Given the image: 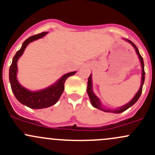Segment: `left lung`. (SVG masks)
<instances>
[{
    "mask_svg": "<svg viewBox=\"0 0 155 155\" xmlns=\"http://www.w3.org/2000/svg\"><path fill=\"white\" fill-rule=\"evenodd\" d=\"M127 40V42H129L130 43H131V44L133 45V46H134V48H135L136 51H137V54H138L139 58H140V62H141L142 70H143V73H142L141 86H140V90H139V91L137 92V94L135 95V97H134L133 98L132 101H130V102L128 103L127 104L124 105V107H121L118 108V109H114V110H111V109H109V110H107V109H105L104 107H103V106L101 105V102H100L99 99H98V98L96 96H95V94H94V92L92 91L91 75H90V76L88 77V81H87V94H88L89 98H90V101H91V102L92 106H93L94 107L97 108V109H101V110L104 111V112H115V113H121V112H124V111L127 110L128 108H130L131 107V106L134 105V104H135V103L137 102V101H138L139 98H140V95H141V94H142V91H143V83H144V81H145V70H144V62H143V57L140 55V52H139V50H138V48H137V46H136V45L134 44V43H133L132 41H130V40Z\"/></svg>",
    "mask_w": 155,
    "mask_h": 155,
    "instance_id": "1",
    "label": "left lung"
}]
</instances>
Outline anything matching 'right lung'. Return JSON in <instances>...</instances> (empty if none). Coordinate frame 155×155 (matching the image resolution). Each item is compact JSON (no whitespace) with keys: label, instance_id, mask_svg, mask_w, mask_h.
I'll return each mask as SVG.
<instances>
[{"label":"right lung","instance_id":"right-lung-1","mask_svg":"<svg viewBox=\"0 0 155 155\" xmlns=\"http://www.w3.org/2000/svg\"><path fill=\"white\" fill-rule=\"evenodd\" d=\"M46 34L47 32H43L31 36L22 43L21 48L17 51L12 58V62L10 65V72H9L11 88L15 97L21 104L31 109H43V108H47L55 104L63 93L66 79L69 76H73L76 73V71L67 73L64 75L54 85L43 90L39 91H30L18 83L16 79L17 61L18 58L21 57L26 46L31 42L42 38Z\"/></svg>","mask_w":155,"mask_h":155}]
</instances>
